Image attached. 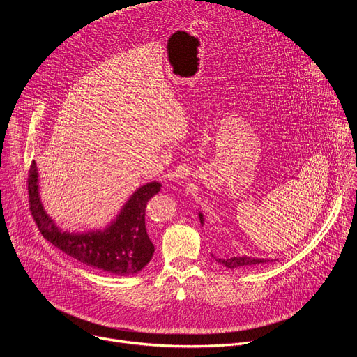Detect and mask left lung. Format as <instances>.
I'll use <instances>...</instances> for the list:
<instances>
[{"label":"left lung","mask_w":357,"mask_h":357,"mask_svg":"<svg viewBox=\"0 0 357 357\" xmlns=\"http://www.w3.org/2000/svg\"><path fill=\"white\" fill-rule=\"evenodd\" d=\"M199 220L203 226V222H205V219H203V215L199 212ZM218 263L223 264L225 267L230 268V270H236V268H244V267H251V266H256V264H266L268 261H273V260H268V259H257V257H247V256H243V257H227V259H216Z\"/></svg>","instance_id":"8db88e82"}]
</instances>
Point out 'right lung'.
Instances as JSON below:
<instances>
[{"instance_id":"right-lung-1","label":"right lung","mask_w":357,"mask_h":357,"mask_svg":"<svg viewBox=\"0 0 357 357\" xmlns=\"http://www.w3.org/2000/svg\"><path fill=\"white\" fill-rule=\"evenodd\" d=\"M36 162L28 175L29 206L42 236L77 261L116 275L139 273L154 256V244L145 227L146 202L160 192V182L139 186L126 202L117 218L103 230L62 231L45 212L39 196Z\"/></svg>"}]
</instances>
